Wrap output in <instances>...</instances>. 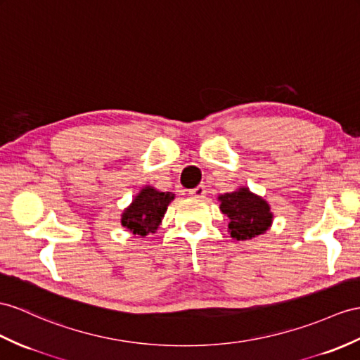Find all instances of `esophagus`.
Wrapping results in <instances>:
<instances>
[{
  "mask_svg": "<svg viewBox=\"0 0 360 360\" xmlns=\"http://www.w3.org/2000/svg\"><path fill=\"white\" fill-rule=\"evenodd\" d=\"M189 195L194 197V198H203L206 195V188L203 185H200V186H197L194 189H191L189 191Z\"/></svg>",
  "mask_w": 360,
  "mask_h": 360,
  "instance_id": "1",
  "label": "esophagus"
}]
</instances>
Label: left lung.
Returning a JSON list of instances; mask_svg holds the SVG:
<instances>
[{
    "label": "left lung",
    "instance_id": "1",
    "mask_svg": "<svg viewBox=\"0 0 360 360\" xmlns=\"http://www.w3.org/2000/svg\"><path fill=\"white\" fill-rule=\"evenodd\" d=\"M218 201L221 212L229 218L227 232L236 241L252 240L266 233L274 223L270 205L246 186L218 195Z\"/></svg>",
    "mask_w": 360,
    "mask_h": 360
}]
</instances>
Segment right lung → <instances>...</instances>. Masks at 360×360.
Segmentation results:
<instances>
[{"instance_id": "add662e5", "label": "right lung", "mask_w": 360, "mask_h": 360, "mask_svg": "<svg viewBox=\"0 0 360 360\" xmlns=\"http://www.w3.org/2000/svg\"><path fill=\"white\" fill-rule=\"evenodd\" d=\"M175 198L172 192H162L146 185L122 212L120 223L133 235L146 236L155 233L163 220L171 201Z\"/></svg>"}]
</instances>
